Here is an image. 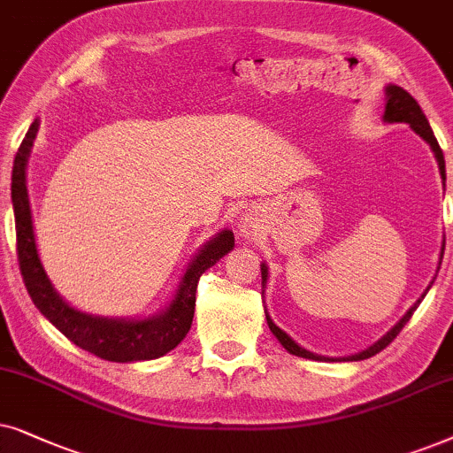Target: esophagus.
I'll list each match as a JSON object with an SVG mask.
<instances>
[{"mask_svg":"<svg viewBox=\"0 0 453 453\" xmlns=\"http://www.w3.org/2000/svg\"><path fill=\"white\" fill-rule=\"evenodd\" d=\"M250 230H252L250 223H249V221H244V223H242V232H244V234H250Z\"/></svg>","mask_w":453,"mask_h":453,"instance_id":"1","label":"esophagus"}]
</instances>
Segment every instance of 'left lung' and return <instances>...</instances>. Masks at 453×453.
<instances>
[{
  "instance_id": "8db88e82",
  "label": "left lung",
  "mask_w": 453,
  "mask_h": 453,
  "mask_svg": "<svg viewBox=\"0 0 453 453\" xmlns=\"http://www.w3.org/2000/svg\"><path fill=\"white\" fill-rule=\"evenodd\" d=\"M385 95H388V104H385V113H383L385 122H406V124H410V128H412V130L416 132V134L423 136L425 141L431 144L433 153H435V157H437L439 172H441V178L445 180V159H443V150H441V147H439L437 138H435V134H433L431 126H429V122H426L425 113H423V110H420V105L416 104L414 96L410 95L408 90H403L402 87H395V84H389V87L385 88ZM443 249H445V242H443ZM443 249H441V258H443ZM261 271H263V283H265V281H267V267H265V265H261ZM431 286H433V281H431ZM431 286H429V288H431ZM429 288L425 289L423 296L416 300L414 306H410V311L406 312V315H403V317L400 319V321H397V323L394 325V327H391V329L388 331V334H385V335L381 337V340H379L377 343H372L371 348L363 349V352H360V354H354V357H348V358H343V360H365V358L375 357V354L381 352L383 348H388L389 343L395 340L397 334H400L403 325H406V323L410 321V317L414 315V311L418 309V304L423 303V298L426 296V292H429ZM267 323H269V329L273 331V335L277 337V340H280L281 346L286 348L289 354H294V357L311 358V360H329V358H325V357H317V354L309 352V349L300 348L298 343L294 342L292 337H289V335L286 334V331H281L280 327H277V325H275L273 321H271L269 317H267Z\"/></svg>"
}]
</instances>
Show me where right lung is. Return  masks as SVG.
<instances>
[{"mask_svg": "<svg viewBox=\"0 0 453 453\" xmlns=\"http://www.w3.org/2000/svg\"><path fill=\"white\" fill-rule=\"evenodd\" d=\"M39 119L30 124L24 141L18 147L12 170V204L16 217V252L27 292L33 303L62 334L78 348L111 363H136L164 357L178 346L188 334L195 317L196 286L201 275L234 249V234L223 230L198 252L180 281L176 298L164 315L144 319V321H124V319H104L84 315L65 304L53 289L43 265L39 261L37 244L33 234L28 190H27V161Z\"/></svg>", "mask_w": 453, "mask_h": 453, "instance_id": "add662e5", "label": "right lung"}]
</instances>
